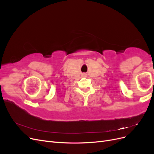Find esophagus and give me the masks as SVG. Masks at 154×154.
Wrapping results in <instances>:
<instances>
[{"label": "esophagus", "instance_id": "1", "mask_svg": "<svg viewBox=\"0 0 154 154\" xmlns=\"http://www.w3.org/2000/svg\"><path fill=\"white\" fill-rule=\"evenodd\" d=\"M82 75H83V76H85V75H86V74H82Z\"/></svg>", "mask_w": 154, "mask_h": 154}]
</instances>
